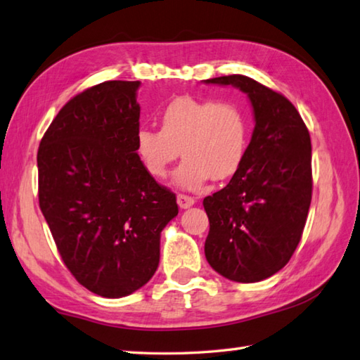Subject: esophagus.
<instances>
[{"label": "esophagus", "instance_id": "esophagus-1", "mask_svg": "<svg viewBox=\"0 0 360 360\" xmlns=\"http://www.w3.org/2000/svg\"><path fill=\"white\" fill-rule=\"evenodd\" d=\"M194 202H195V199L191 198V195H186V194H179V195H177V203H179L180 208H189V207H193Z\"/></svg>", "mask_w": 360, "mask_h": 360}]
</instances>
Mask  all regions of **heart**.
Listing matches in <instances>:
<instances>
[{"mask_svg":"<svg viewBox=\"0 0 360 360\" xmlns=\"http://www.w3.org/2000/svg\"><path fill=\"white\" fill-rule=\"evenodd\" d=\"M136 152L146 171L166 177L181 152L185 160L174 174L180 188H200L210 177L226 180L238 171L246 157L249 117L233 100L179 97L161 112V128L141 127Z\"/></svg>","mask_w":360,"mask_h":360,"instance_id":"obj_1","label":"heart"}]
</instances>
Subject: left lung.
Listing matches in <instances>:
<instances>
[{
  "instance_id": "left-lung-1",
  "label": "left lung",
  "mask_w": 360,
  "mask_h": 360,
  "mask_svg": "<svg viewBox=\"0 0 360 360\" xmlns=\"http://www.w3.org/2000/svg\"><path fill=\"white\" fill-rule=\"evenodd\" d=\"M248 94L255 127L238 171L203 199L205 257L226 279L260 282L282 269L301 241L311 200V144L288 98L244 75L205 79Z\"/></svg>"
}]
</instances>
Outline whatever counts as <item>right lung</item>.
<instances>
[{"instance_id": "1", "label": "right lung", "mask_w": 360, "mask_h": 360, "mask_svg": "<svg viewBox=\"0 0 360 360\" xmlns=\"http://www.w3.org/2000/svg\"><path fill=\"white\" fill-rule=\"evenodd\" d=\"M139 81H105L67 101L40 141L39 205L63 262L103 297L152 279L175 194L136 152Z\"/></svg>"}]
</instances>
